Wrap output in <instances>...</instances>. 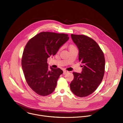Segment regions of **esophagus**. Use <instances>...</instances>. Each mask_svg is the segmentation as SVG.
Here are the masks:
<instances>
[{"label":"esophagus","mask_w":123,"mask_h":123,"mask_svg":"<svg viewBox=\"0 0 123 123\" xmlns=\"http://www.w3.org/2000/svg\"><path fill=\"white\" fill-rule=\"evenodd\" d=\"M68 73V71H65V70H64L63 71V74H67Z\"/></svg>","instance_id":"1"}]
</instances>
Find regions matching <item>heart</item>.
Wrapping results in <instances>:
<instances>
[{"instance_id":"heart-1","label":"heart","mask_w":123,"mask_h":123,"mask_svg":"<svg viewBox=\"0 0 123 123\" xmlns=\"http://www.w3.org/2000/svg\"><path fill=\"white\" fill-rule=\"evenodd\" d=\"M74 47V46H73V45H71V46H70V48H71V47Z\"/></svg>"}]
</instances>
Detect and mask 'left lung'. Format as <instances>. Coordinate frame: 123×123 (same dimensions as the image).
I'll return each mask as SVG.
<instances>
[{
	"label": "left lung",
	"mask_w": 123,
	"mask_h": 123,
	"mask_svg": "<svg viewBox=\"0 0 123 123\" xmlns=\"http://www.w3.org/2000/svg\"><path fill=\"white\" fill-rule=\"evenodd\" d=\"M71 37L79 49V61L83 68L81 73H73L74 78L70 88L76 96L86 97L96 90L102 80L105 63L104 54L93 39L73 34Z\"/></svg>",
	"instance_id": "left-lung-1"
}]
</instances>
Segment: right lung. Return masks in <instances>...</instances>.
Listing matches in <instances>:
<instances>
[{
  "instance_id": "obj_1",
  "label": "right lung",
  "mask_w": 123,
  "mask_h": 123,
  "mask_svg": "<svg viewBox=\"0 0 123 123\" xmlns=\"http://www.w3.org/2000/svg\"><path fill=\"white\" fill-rule=\"evenodd\" d=\"M68 36L65 34L43 32L32 38L26 45L22 66L28 85L38 95L46 96L54 91L63 71L51 67L49 70L47 59L57 53L68 40Z\"/></svg>"
}]
</instances>
